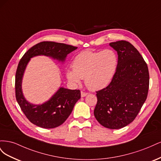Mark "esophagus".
<instances>
[{
  "mask_svg": "<svg viewBox=\"0 0 161 161\" xmlns=\"http://www.w3.org/2000/svg\"><path fill=\"white\" fill-rule=\"evenodd\" d=\"M87 95H88V93H87V92H81V93H80L81 97H84L86 96Z\"/></svg>",
  "mask_w": 161,
  "mask_h": 161,
  "instance_id": "34e87169",
  "label": "esophagus"
}]
</instances>
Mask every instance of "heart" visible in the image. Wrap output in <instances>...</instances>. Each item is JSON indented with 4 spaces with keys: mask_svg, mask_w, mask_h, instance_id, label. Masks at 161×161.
<instances>
[{
    "mask_svg": "<svg viewBox=\"0 0 161 161\" xmlns=\"http://www.w3.org/2000/svg\"><path fill=\"white\" fill-rule=\"evenodd\" d=\"M118 64L117 53L111 50H86L77 54L72 62V70L66 71L71 84L76 85L85 79L86 86L91 91H99L113 80Z\"/></svg>",
    "mask_w": 161,
    "mask_h": 161,
    "instance_id": "heart-1",
    "label": "heart"
}]
</instances>
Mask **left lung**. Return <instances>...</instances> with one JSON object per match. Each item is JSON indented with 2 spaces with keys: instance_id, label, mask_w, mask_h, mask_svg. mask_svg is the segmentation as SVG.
Masks as SVG:
<instances>
[{
  "instance_id": "obj_1",
  "label": "left lung",
  "mask_w": 161,
  "mask_h": 161,
  "mask_svg": "<svg viewBox=\"0 0 161 161\" xmlns=\"http://www.w3.org/2000/svg\"><path fill=\"white\" fill-rule=\"evenodd\" d=\"M109 46L118 53V69L111 83L97 91L94 115L105 128L120 129L132 122L147 99L149 72L142 56L130 42L118 41Z\"/></svg>"
}]
</instances>
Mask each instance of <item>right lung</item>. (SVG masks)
Wrapping results in <instances>:
<instances>
[{"label": "right lung", "mask_w": 161, "mask_h": 161, "mask_svg": "<svg viewBox=\"0 0 161 161\" xmlns=\"http://www.w3.org/2000/svg\"><path fill=\"white\" fill-rule=\"evenodd\" d=\"M76 47L53 42H43L31 47L19 62L15 75V95L17 103L31 122L42 128H54L69 118L76 102L80 98L79 90L60 86L50 98L42 104H33L23 95L22 81L31 58L45 56L64 64L66 58Z\"/></svg>", "instance_id": "1"}]
</instances>
